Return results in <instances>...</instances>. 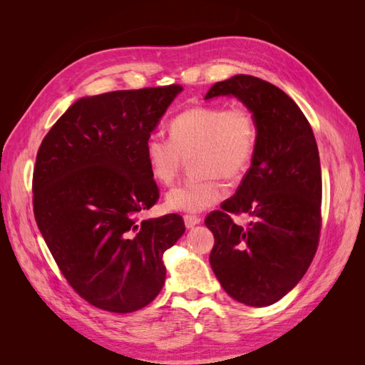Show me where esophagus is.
<instances>
[{
	"label": "esophagus",
	"mask_w": 365,
	"mask_h": 365,
	"mask_svg": "<svg viewBox=\"0 0 365 365\" xmlns=\"http://www.w3.org/2000/svg\"><path fill=\"white\" fill-rule=\"evenodd\" d=\"M201 222V217L200 216H195V215H184V224L187 228H192L195 225H197Z\"/></svg>",
	"instance_id": "1"
}]
</instances>
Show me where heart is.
I'll return each instance as SVG.
<instances>
[{"mask_svg":"<svg viewBox=\"0 0 365 365\" xmlns=\"http://www.w3.org/2000/svg\"><path fill=\"white\" fill-rule=\"evenodd\" d=\"M170 138L149 135L145 158L152 178L170 184L182 158L195 153L192 164L200 175L165 195V205L178 212H202L225 195L220 181H237L254 160L257 126L248 108L242 105H200L176 114L169 123Z\"/></svg>","mask_w":365,"mask_h":365,"instance_id":"1","label":"heart"}]
</instances>
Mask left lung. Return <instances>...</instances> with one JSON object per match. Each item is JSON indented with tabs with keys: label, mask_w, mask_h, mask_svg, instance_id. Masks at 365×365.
Masks as SVG:
<instances>
[{
	"label": "left lung",
	"mask_w": 365,
	"mask_h": 365,
	"mask_svg": "<svg viewBox=\"0 0 365 365\" xmlns=\"http://www.w3.org/2000/svg\"><path fill=\"white\" fill-rule=\"evenodd\" d=\"M235 96L257 126L251 168L235 196L205 217L210 264L225 292L247 306L279 302L302 280L322 231V165L314 132L292 98L259 77L216 82L205 98ZM250 214L244 229L231 214Z\"/></svg>",
	"instance_id": "8db88e82"
}]
</instances>
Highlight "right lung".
Wrapping results in <instances>:
<instances>
[{
  "instance_id": "add662e5",
  "label": "right lung",
  "mask_w": 365,
  "mask_h": 365,
  "mask_svg": "<svg viewBox=\"0 0 365 365\" xmlns=\"http://www.w3.org/2000/svg\"><path fill=\"white\" fill-rule=\"evenodd\" d=\"M181 85L113 91L71 105L43 137L33 169V213L71 288L128 314L165 280L163 254L185 231L180 215L141 219L160 190L145 141Z\"/></svg>"
}]
</instances>
